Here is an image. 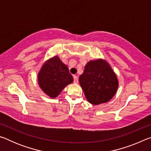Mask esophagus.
<instances>
[{
	"label": "esophagus",
	"instance_id": "esophagus-1",
	"mask_svg": "<svg viewBox=\"0 0 151 151\" xmlns=\"http://www.w3.org/2000/svg\"><path fill=\"white\" fill-rule=\"evenodd\" d=\"M74 78V83H78V76L76 75H74L73 76Z\"/></svg>",
	"mask_w": 151,
	"mask_h": 151
}]
</instances>
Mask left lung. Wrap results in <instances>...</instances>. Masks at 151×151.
Listing matches in <instances>:
<instances>
[{"label": "left lung", "instance_id": "1", "mask_svg": "<svg viewBox=\"0 0 151 151\" xmlns=\"http://www.w3.org/2000/svg\"><path fill=\"white\" fill-rule=\"evenodd\" d=\"M79 83L86 99L91 104L105 103L111 100L119 87L115 73L106 60H90L79 76Z\"/></svg>", "mask_w": 151, "mask_h": 151}]
</instances>
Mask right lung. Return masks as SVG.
<instances>
[{
  "label": "right lung",
  "instance_id": "obj_1",
  "mask_svg": "<svg viewBox=\"0 0 151 151\" xmlns=\"http://www.w3.org/2000/svg\"><path fill=\"white\" fill-rule=\"evenodd\" d=\"M73 82L68 66L58 56L46 60L38 73V83L44 93L55 99L66 86Z\"/></svg>",
  "mask_w": 151,
  "mask_h": 151
}]
</instances>
